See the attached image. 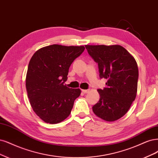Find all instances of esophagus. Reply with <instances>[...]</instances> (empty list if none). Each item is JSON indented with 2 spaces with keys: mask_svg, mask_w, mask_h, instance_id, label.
<instances>
[{
  "mask_svg": "<svg viewBox=\"0 0 158 158\" xmlns=\"http://www.w3.org/2000/svg\"><path fill=\"white\" fill-rule=\"evenodd\" d=\"M81 91H82L84 94H86V93H88V92L89 91V89H81Z\"/></svg>",
  "mask_w": 158,
  "mask_h": 158,
  "instance_id": "esophagus-1",
  "label": "esophagus"
}]
</instances>
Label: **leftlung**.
<instances>
[{
  "label": "left lung",
  "instance_id": "left-lung-1",
  "mask_svg": "<svg viewBox=\"0 0 158 158\" xmlns=\"http://www.w3.org/2000/svg\"><path fill=\"white\" fill-rule=\"evenodd\" d=\"M98 63L100 78L106 86L99 89V102L92 107L95 114L107 122L117 120L129 110L137 91L139 70L134 57L119 45H85Z\"/></svg>",
  "mask_w": 158,
  "mask_h": 158
}]
</instances>
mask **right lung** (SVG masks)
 I'll list each match as a JSON object with an SVG mask.
<instances>
[{
	"label": "right lung",
	"instance_id": "right-lung-1",
	"mask_svg": "<svg viewBox=\"0 0 158 158\" xmlns=\"http://www.w3.org/2000/svg\"><path fill=\"white\" fill-rule=\"evenodd\" d=\"M84 50V46L53 44L40 48L32 56L26 88L32 109L44 122L57 123L70 115L81 91L64 83L70 64Z\"/></svg>",
	"mask_w": 158,
	"mask_h": 158
}]
</instances>
